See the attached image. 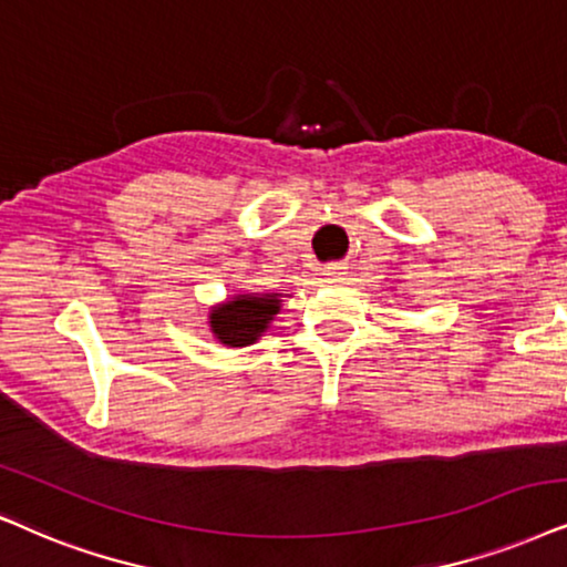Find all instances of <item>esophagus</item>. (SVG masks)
Returning a JSON list of instances; mask_svg holds the SVG:
<instances>
[{
	"instance_id": "1",
	"label": "esophagus",
	"mask_w": 567,
	"mask_h": 567,
	"mask_svg": "<svg viewBox=\"0 0 567 567\" xmlns=\"http://www.w3.org/2000/svg\"><path fill=\"white\" fill-rule=\"evenodd\" d=\"M324 275H327V279H332V282H342V279H346V275H348V267H346V264H340V261L327 264Z\"/></svg>"
}]
</instances>
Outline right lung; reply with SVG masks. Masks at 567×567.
<instances>
[{
  "mask_svg": "<svg viewBox=\"0 0 567 567\" xmlns=\"http://www.w3.org/2000/svg\"><path fill=\"white\" fill-rule=\"evenodd\" d=\"M275 313H279V292H267V296L246 292V296H235L225 303L214 306L209 313V327L221 346H254L267 332Z\"/></svg>",
  "mask_w": 567,
  "mask_h": 567,
  "instance_id": "add662e5",
  "label": "right lung"
}]
</instances>
